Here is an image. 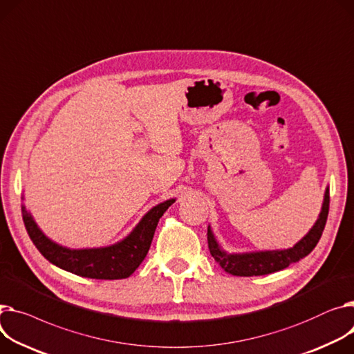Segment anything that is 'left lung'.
<instances>
[{
	"mask_svg": "<svg viewBox=\"0 0 354 354\" xmlns=\"http://www.w3.org/2000/svg\"><path fill=\"white\" fill-rule=\"evenodd\" d=\"M328 189L324 195L323 207L320 216L312 230L306 236L296 243L293 248L286 250H273V252H257V253H246V254H227L218 246L212 230L207 229V248L210 254L214 256L215 261L221 265V268L233 274V276H262L269 274L277 270L288 268L292 263L299 262L300 259L308 256L317 245L322 238V233L328 215Z\"/></svg>",
	"mask_w": 354,
	"mask_h": 354,
	"instance_id": "8db88e82",
	"label": "left lung"
}]
</instances>
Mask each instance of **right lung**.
Here are the masks:
<instances>
[{
  "label": "right lung",
  "mask_w": 354,
  "mask_h": 354,
  "mask_svg": "<svg viewBox=\"0 0 354 354\" xmlns=\"http://www.w3.org/2000/svg\"><path fill=\"white\" fill-rule=\"evenodd\" d=\"M174 202L175 199H169L159 203L148 212L127 239L101 249L71 250L51 242L38 229L24 206L22 219L32 243L53 265L82 277L115 280L129 277L142 263L151 248L159 219Z\"/></svg>",
  "instance_id": "add662e5"
}]
</instances>
